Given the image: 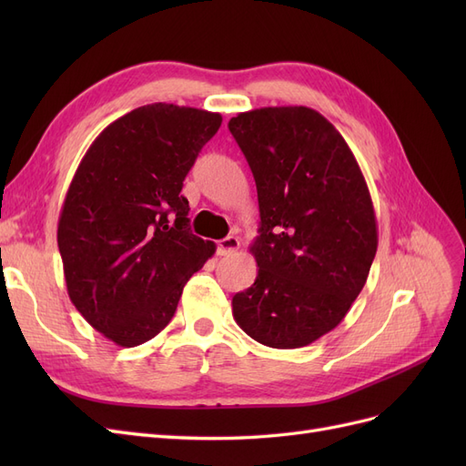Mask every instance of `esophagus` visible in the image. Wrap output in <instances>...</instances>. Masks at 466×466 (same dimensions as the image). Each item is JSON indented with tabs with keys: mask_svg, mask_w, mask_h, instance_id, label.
I'll return each mask as SVG.
<instances>
[{
	"mask_svg": "<svg viewBox=\"0 0 466 466\" xmlns=\"http://www.w3.org/2000/svg\"><path fill=\"white\" fill-rule=\"evenodd\" d=\"M241 247V241H238L237 237H225V238H221V241L218 243V255H221V257H229V255H233V252Z\"/></svg>",
	"mask_w": 466,
	"mask_h": 466,
	"instance_id": "34e87169",
	"label": "esophagus"
}]
</instances>
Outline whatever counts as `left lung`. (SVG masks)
Instances as JSON below:
<instances>
[{
	"instance_id": "1",
	"label": "left lung",
	"mask_w": 466,
	"mask_h": 466,
	"mask_svg": "<svg viewBox=\"0 0 466 466\" xmlns=\"http://www.w3.org/2000/svg\"><path fill=\"white\" fill-rule=\"evenodd\" d=\"M229 130L258 192L255 284L233 319L270 348H303L336 329L363 289L377 252L368 182L346 139L307 106L241 112Z\"/></svg>"
}]
</instances>
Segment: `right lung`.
Returning a JSON list of instances; mask_svg holds the SVG:
<instances>
[{
	"instance_id": "obj_1",
	"label": "right lung",
	"mask_w": 466,
	"mask_h": 466,
	"mask_svg": "<svg viewBox=\"0 0 466 466\" xmlns=\"http://www.w3.org/2000/svg\"><path fill=\"white\" fill-rule=\"evenodd\" d=\"M219 112L153 103L96 136L67 188L58 248L72 303L122 348L157 336L216 245L192 235L182 180Z\"/></svg>"
}]
</instances>
